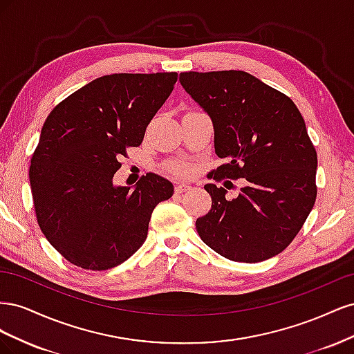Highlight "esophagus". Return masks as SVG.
<instances>
[{
	"label": "esophagus",
	"instance_id": "34e87169",
	"mask_svg": "<svg viewBox=\"0 0 354 354\" xmlns=\"http://www.w3.org/2000/svg\"><path fill=\"white\" fill-rule=\"evenodd\" d=\"M190 190V186L185 185V183H180V185H176V194H185V192Z\"/></svg>",
	"mask_w": 354,
	"mask_h": 354
}]
</instances>
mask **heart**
Instances as JSON below:
<instances>
[{
	"instance_id": "b5f03b06",
	"label": "heart",
	"mask_w": 354,
	"mask_h": 354,
	"mask_svg": "<svg viewBox=\"0 0 354 354\" xmlns=\"http://www.w3.org/2000/svg\"><path fill=\"white\" fill-rule=\"evenodd\" d=\"M192 165L186 160H174V162H169L167 165V171L169 174L177 176V177H186L192 173Z\"/></svg>"
}]
</instances>
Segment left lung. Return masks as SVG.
<instances>
[{"label": "left lung", "mask_w": 354, "mask_h": 354, "mask_svg": "<svg viewBox=\"0 0 354 354\" xmlns=\"http://www.w3.org/2000/svg\"><path fill=\"white\" fill-rule=\"evenodd\" d=\"M180 84L209 115L216 153L227 159L211 178L248 181L232 201L205 185L212 205L196 220L201 239L232 261L272 259L297 236L317 195V155L301 113L243 71L181 72Z\"/></svg>", "instance_id": "left-lung-1"}]
</instances>
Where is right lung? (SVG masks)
Here are the masks:
<instances>
[{
	"label": "right lung",
	"instance_id": "obj_1",
	"mask_svg": "<svg viewBox=\"0 0 354 354\" xmlns=\"http://www.w3.org/2000/svg\"><path fill=\"white\" fill-rule=\"evenodd\" d=\"M176 82L177 72L104 75L47 116L29 181L41 232L69 263L87 270L124 263L146 241L155 207L173 196V183L153 173L133 190L112 178Z\"/></svg>",
	"mask_w": 354,
	"mask_h": 354
}]
</instances>
